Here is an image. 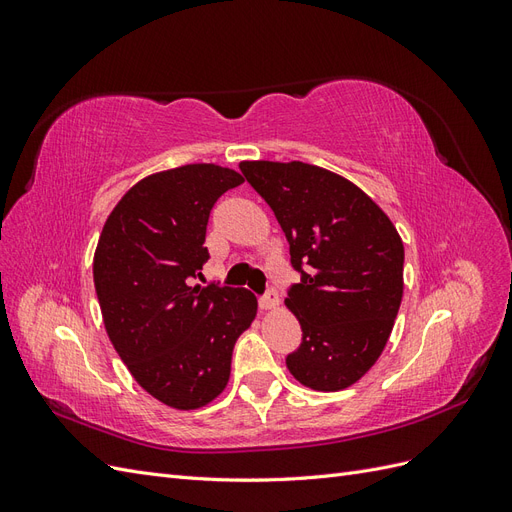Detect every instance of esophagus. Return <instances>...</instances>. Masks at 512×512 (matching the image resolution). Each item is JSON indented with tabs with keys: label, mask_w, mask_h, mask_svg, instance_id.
I'll return each mask as SVG.
<instances>
[{
	"label": "esophagus",
	"mask_w": 512,
	"mask_h": 512,
	"mask_svg": "<svg viewBox=\"0 0 512 512\" xmlns=\"http://www.w3.org/2000/svg\"><path fill=\"white\" fill-rule=\"evenodd\" d=\"M277 303H280V297H277L275 290H269L265 297L258 299V305H260L262 312H271V309L277 307Z\"/></svg>",
	"instance_id": "34e87169"
}]
</instances>
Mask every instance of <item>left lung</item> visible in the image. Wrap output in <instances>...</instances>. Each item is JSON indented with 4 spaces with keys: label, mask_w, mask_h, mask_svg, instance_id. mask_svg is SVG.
I'll list each match as a JSON object with an SVG mask.
<instances>
[{
    "label": "left lung",
    "mask_w": 512,
    "mask_h": 512,
    "mask_svg": "<svg viewBox=\"0 0 512 512\" xmlns=\"http://www.w3.org/2000/svg\"><path fill=\"white\" fill-rule=\"evenodd\" d=\"M267 200L301 273L286 297L303 342L286 356L307 389L333 393L378 361L404 297V243L393 222L342 175L305 162H241Z\"/></svg>",
    "instance_id": "obj_1"
}]
</instances>
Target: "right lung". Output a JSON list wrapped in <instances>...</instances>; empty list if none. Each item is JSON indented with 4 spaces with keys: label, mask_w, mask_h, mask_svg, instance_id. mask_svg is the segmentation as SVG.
Wrapping results in <instances>:
<instances>
[{
    "label": "right lung",
    "mask_w": 512,
    "mask_h": 512,
    "mask_svg": "<svg viewBox=\"0 0 512 512\" xmlns=\"http://www.w3.org/2000/svg\"><path fill=\"white\" fill-rule=\"evenodd\" d=\"M241 183L218 164L153 173L100 232L94 284L108 339L132 378L175 410L203 408L226 389L232 348L256 318L250 290L192 286L209 260V213Z\"/></svg>",
    "instance_id": "right-lung-1"
}]
</instances>
